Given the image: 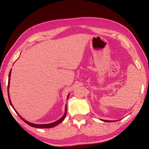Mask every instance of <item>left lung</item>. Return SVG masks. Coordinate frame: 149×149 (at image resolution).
Segmentation results:
<instances>
[{"label": "left lung", "mask_w": 149, "mask_h": 149, "mask_svg": "<svg viewBox=\"0 0 149 149\" xmlns=\"http://www.w3.org/2000/svg\"><path fill=\"white\" fill-rule=\"evenodd\" d=\"M101 120L102 121H104V122H107V123H109V122H113L114 120H102V119H101Z\"/></svg>", "instance_id": "1"}]
</instances>
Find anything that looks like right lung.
<instances>
[{
    "instance_id": "add662e5",
    "label": "right lung",
    "mask_w": 149,
    "mask_h": 149,
    "mask_svg": "<svg viewBox=\"0 0 149 149\" xmlns=\"http://www.w3.org/2000/svg\"><path fill=\"white\" fill-rule=\"evenodd\" d=\"M11 71H12V70H10V73H9V74H8V89H7V91H8V100H9V102H10V105H11V106H12V107H13V109L15 110V111L16 112V113H17V114H18V116H19L20 117V118L22 119V120H24L26 124H27L28 125H29L31 126V127H35V128H40V129H43V128H52V127H55V126H56V125H58V124H59L60 123H61V122H62L63 120H64V119L65 118V117H66V106H65V113H64V115L60 119H58V120H56V121H55V122H54V123H52L46 124H33V123H30V122H29V121H27V120H26L25 119H24L23 118H22V117H21V116H20L19 113H18L17 111L14 109V107H13V105H12V102H11V100H10V95H9V88H10V81ZM69 95H70V94H68V95L67 100H68V98L69 97Z\"/></svg>"
}]
</instances>
